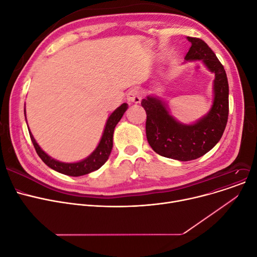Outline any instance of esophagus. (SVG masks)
I'll use <instances>...</instances> for the list:
<instances>
[{"label": "esophagus", "instance_id": "1", "mask_svg": "<svg viewBox=\"0 0 257 257\" xmlns=\"http://www.w3.org/2000/svg\"><path fill=\"white\" fill-rule=\"evenodd\" d=\"M141 98H142L141 92L139 91L138 89H136V88L131 89L130 91H128V93H127V100L131 101V102L139 103L141 101Z\"/></svg>", "mask_w": 257, "mask_h": 257}]
</instances>
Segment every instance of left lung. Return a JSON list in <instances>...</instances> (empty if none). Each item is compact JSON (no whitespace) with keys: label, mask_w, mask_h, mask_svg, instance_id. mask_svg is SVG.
Here are the masks:
<instances>
[{"label":"left lung","mask_w":257,"mask_h":257,"mask_svg":"<svg viewBox=\"0 0 257 257\" xmlns=\"http://www.w3.org/2000/svg\"><path fill=\"white\" fill-rule=\"evenodd\" d=\"M192 43L187 61L201 60L215 73L214 101L209 112L193 124H184L174 119L167 104L159 97L148 95L141 101L146 111V137L149 145L162 157L178 161L196 160L208 153L221 139L228 119V81L225 69L208 45L196 37H188Z\"/></svg>","instance_id":"obj_1"}]
</instances>
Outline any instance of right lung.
Instances as JSON below:
<instances>
[{
  "mask_svg": "<svg viewBox=\"0 0 257 257\" xmlns=\"http://www.w3.org/2000/svg\"><path fill=\"white\" fill-rule=\"evenodd\" d=\"M126 109H127V103L124 102L110 115V117L107 120V123H105L101 139L94 152L89 157L84 159L83 161H80L77 163H63L51 158L50 156L45 154L40 148V146L37 144L32 133L29 131V134H30V137H31L32 143L35 147L37 155L43 161V163L45 165H48L50 168H52L57 172L69 175V176L85 175L99 169L109 159L110 154L112 152V147H113V134H114L115 126L120 121V119H121V117L123 116ZM25 117H26V109H25Z\"/></svg>",
  "mask_w": 257,
  "mask_h": 257,
  "instance_id": "obj_1",
  "label": "right lung"
}]
</instances>
